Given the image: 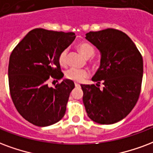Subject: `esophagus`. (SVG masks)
Returning a JSON list of instances; mask_svg holds the SVG:
<instances>
[{
    "mask_svg": "<svg viewBox=\"0 0 153 153\" xmlns=\"http://www.w3.org/2000/svg\"><path fill=\"white\" fill-rule=\"evenodd\" d=\"M74 85H75V87H79L80 84L79 83H78V82H74Z\"/></svg>",
    "mask_w": 153,
    "mask_h": 153,
    "instance_id": "obj_1",
    "label": "esophagus"
}]
</instances>
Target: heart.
Wrapping results in <instances>:
<instances>
[{
	"mask_svg": "<svg viewBox=\"0 0 153 153\" xmlns=\"http://www.w3.org/2000/svg\"><path fill=\"white\" fill-rule=\"evenodd\" d=\"M78 48L81 53L86 57H90L95 53V48L92 45H91L86 42H82L78 45ZM67 54L68 49L65 48L64 50L61 52L58 56V62L59 64L62 66H65L67 63ZM88 71L82 70V69H76V68H71L65 71V77L68 79L75 81V82H81L88 76Z\"/></svg>",
	"mask_w": 153,
	"mask_h": 153,
	"instance_id": "obj_1",
	"label": "heart"
}]
</instances>
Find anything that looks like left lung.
I'll list each match as a JSON object with an SVG mask.
<instances>
[{
  "label": "left lung",
  "mask_w": 153,
  "mask_h": 153,
  "mask_svg": "<svg viewBox=\"0 0 153 153\" xmlns=\"http://www.w3.org/2000/svg\"><path fill=\"white\" fill-rule=\"evenodd\" d=\"M86 39L100 53V65L91 80L97 86L81 84L88 116L100 124H114L128 115L140 97L143 58L126 34L108 28L90 31ZM102 82L104 87L99 89Z\"/></svg>",
  "instance_id": "1"
}]
</instances>
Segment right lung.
<instances>
[{"mask_svg":"<svg viewBox=\"0 0 153 153\" xmlns=\"http://www.w3.org/2000/svg\"><path fill=\"white\" fill-rule=\"evenodd\" d=\"M74 39L73 32L36 28L11 53L8 68L10 96L18 112L33 125L48 126L65 115L74 83L64 79L53 88L48 87V80L63 78L58 56Z\"/></svg>","mask_w":153,"mask_h":153,"instance_id":"add662e5","label":"right lung"}]
</instances>
